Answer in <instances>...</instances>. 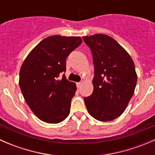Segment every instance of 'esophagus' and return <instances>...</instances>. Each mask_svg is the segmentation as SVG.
Wrapping results in <instances>:
<instances>
[{"label":"esophagus","instance_id":"obj_1","mask_svg":"<svg viewBox=\"0 0 155 155\" xmlns=\"http://www.w3.org/2000/svg\"><path fill=\"white\" fill-rule=\"evenodd\" d=\"M81 85H82V82H77V83H76V87H77V88H79V87H81Z\"/></svg>","mask_w":155,"mask_h":155}]
</instances>
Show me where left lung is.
Returning a JSON list of instances; mask_svg holds the SVG:
<instances>
[{
    "instance_id": "left-lung-1",
    "label": "left lung",
    "mask_w": 155,
    "mask_h": 155,
    "mask_svg": "<svg viewBox=\"0 0 155 155\" xmlns=\"http://www.w3.org/2000/svg\"><path fill=\"white\" fill-rule=\"evenodd\" d=\"M90 48L94 65L93 93L84 97L89 114L101 121H109L124 112L137 82L130 54L113 38L98 34L82 37Z\"/></svg>"
}]
</instances>
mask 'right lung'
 I'll list each match as a JSON object with an SVG mask.
<instances>
[{"instance_id": "1", "label": "right lung", "mask_w": 155, "mask_h": 155, "mask_svg": "<svg viewBox=\"0 0 155 155\" xmlns=\"http://www.w3.org/2000/svg\"><path fill=\"white\" fill-rule=\"evenodd\" d=\"M82 42L80 37L50 36L39 43L23 62L20 88L30 109L41 121L58 124L70 114L76 86L64 73L67 58Z\"/></svg>"}]
</instances>
